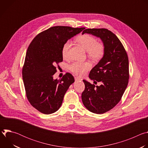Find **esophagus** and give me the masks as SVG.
<instances>
[{
	"label": "esophagus",
	"instance_id": "34e87169",
	"mask_svg": "<svg viewBox=\"0 0 148 148\" xmlns=\"http://www.w3.org/2000/svg\"><path fill=\"white\" fill-rule=\"evenodd\" d=\"M80 80H81L80 78H79L78 77H75V81H80Z\"/></svg>",
	"mask_w": 148,
	"mask_h": 148
}]
</instances>
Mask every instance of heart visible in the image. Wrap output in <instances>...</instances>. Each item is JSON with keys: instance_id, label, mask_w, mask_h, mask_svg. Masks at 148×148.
<instances>
[{"instance_id": "heart-1", "label": "heart", "mask_w": 148, "mask_h": 148, "mask_svg": "<svg viewBox=\"0 0 148 148\" xmlns=\"http://www.w3.org/2000/svg\"><path fill=\"white\" fill-rule=\"evenodd\" d=\"M77 41L87 51L88 56L93 60H100L105 54V46L102 42H99L93 36L84 34L78 36ZM71 47V42L67 41L63 45L61 49V54L64 58L69 57V52ZM91 64L88 62H74L69 66L70 70L77 76H82L91 69Z\"/></svg>"}]
</instances>
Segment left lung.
Listing matches in <instances>:
<instances>
[{"label": "left lung", "mask_w": 148, "mask_h": 148, "mask_svg": "<svg viewBox=\"0 0 148 148\" xmlns=\"http://www.w3.org/2000/svg\"><path fill=\"white\" fill-rule=\"evenodd\" d=\"M84 33L99 37L105 46L103 57L89 74L91 79L101 82V85L95 86L84 79L85 90L81 95L82 103L87 110L102 114L116 106L127 87L130 78L128 57L121 41L110 30L87 29L82 32V34Z\"/></svg>", "instance_id": "left-lung-1"}]
</instances>
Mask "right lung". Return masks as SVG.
Returning <instances> with one entry per match:
<instances>
[{"instance_id": "1", "label": "right lung", "mask_w": 148, "mask_h": 148, "mask_svg": "<svg viewBox=\"0 0 148 148\" xmlns=\"http://www.w3.org/2000/svg\"><path fill=\"white\" fill-rule=\"evenodd\" d=\"M85 27L54 26L38 34L30 44L22 68L26 94L29 102L39 112L50 114L62 104L74 77L67 73L54 79L56 66L62 61V47L66 41Z\"/></svg>"}]
</instances>
